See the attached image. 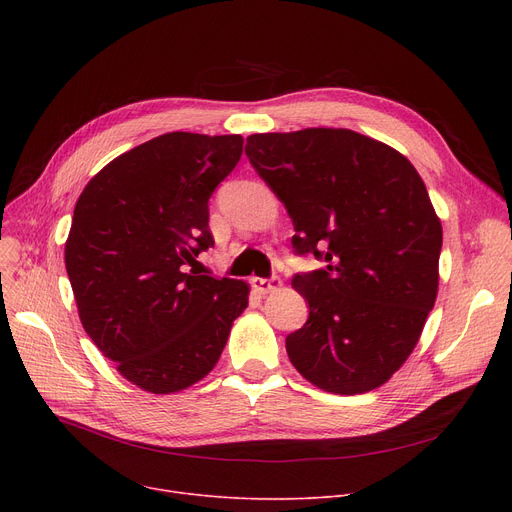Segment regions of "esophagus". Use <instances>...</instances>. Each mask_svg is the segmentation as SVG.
<instances>
[{"label": "esophagus", "mask_w": 512, "mask_h": 512, "mask_svg": "<svg viewBox=\"0 0 512 512\" xmlns=\"http://www.w3.org/2000/svg\"><path fill=\"white\" fill-rule=\"evenodd\" d=\"M251 284L259 294H267V292H274L282 282L280 278H251Z\"/></svg>", "instance_id": "obj_1"}]
</instances>
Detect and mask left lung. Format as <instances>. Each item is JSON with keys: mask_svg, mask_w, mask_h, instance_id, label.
<instances>
[{"mask_svg": "<svg viewBox=\"0 0 512 512\" xmlns=\"http://www.w3.org/2000/svg\"><path fill=\"white\" fill-rule=\"evenodd\" d=\"M245 151L290 215L292 247L326 263L292 278L309 319L286 338L290 363L332 394L380 388L438 297L442 224L419 172L348 128L251 134Z\"/></svg>", "mask_w": 512, "mask_h": 512, "instance_id": "8db88e82", "label": "left lung"}]
</instances>
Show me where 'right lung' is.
<instances>
[{
    "mask_svg": "<svg viewBox=\"0 0 512 512\" xmlns=\"http://www.w3.org/2000/svg\"><path fill=\"white\" fill-rule=\"evenodd\" d=\"M242 143L166 132L112 159L76 201L64 259L80 324L145 392L203 380L249 305L247 282L186 270L213 245L207 203Z\"/></svg>",
    "mask_w": 512,
    "mask_h": 512,
    "instance_id": "1",
    "label": "right lung"
}]
</instances>
